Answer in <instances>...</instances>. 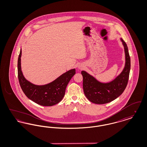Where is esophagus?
<instances>
[{
  "instance_id": "34e87169",
  "label": "esophagus",
  "mask_w": 147,
  "mask_h": 147,
  "mask_svg": "<svg viewBox=\"0 0 147 147\" xmlns=\"http://www.w3.org/2000/svg\"><path fill=\"white\" fill-rule=\"evenodd\" d=\"M83 67H84L83 66H79L78 68H79V69H83Z\"/></svg>"
}]
</instances>
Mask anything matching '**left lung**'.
<instances>
[{
	"instance_id": "8db88e82",
	"label": "left lung",
	"mask_w": 147,
	"mask_h": 147,
	"mask_svg": "<svg viewBox=\"0 0 147 147\" xmlns=\"http://www.w3.org/2000/svg\"><path fill=\"white\" fill-rule=\"evenodd\" d=\"M121 41L125 53V65L122 72L111 82L103 83L85 71H82L83 78V86L85 95L91 102L104 104L110 102L119 96L126 89L131 69V59L126 42Z\"/></svg>"
}]
</instances>
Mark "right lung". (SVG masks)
I'll return each instance as SVG.
<instances>
[{
  "mask_svg": "<svg viewBox=\"0 0 147 147\" xmlns=\"http://www.w3.org/2000/svg\"><path fill=\"white\" fill-rule=\"evenodd\" d=\"M21 53V49L18 61V74L20 86L25 95L35 103L43 106H51L59 103L65 95L67 85L76 74V69L67 71L49 84L35 85L26 80L22 74Z\"/></svg>",
  "mask_w": 147,
  "mask_h": 147,
  "instance_id": "right-lung-1",
  "label": "right lung"
}]
</instances>
